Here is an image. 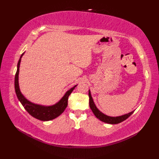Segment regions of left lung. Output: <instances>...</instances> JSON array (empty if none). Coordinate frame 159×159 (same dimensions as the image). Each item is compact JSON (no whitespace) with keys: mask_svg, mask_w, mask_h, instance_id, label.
<instances>
[{"mask_svg":"<svg viewBox=\"0 0 159 159\" xmlns=\"http://www.w3.org/2000/svg\"><path fill=\"white\" fill-rule=\"evenodd\" d=\"M89 107L91 108V109H92V112L93 113L94 115H95V116L98 118V119H99L100 121H103V122L110 124H119V123L121 122V121H124L125 120H126L127 118L128 117H130L134 112V111H133L130 113H128L127 114L123 115V116H117V117L108 116H107V115L102 113L98 109V108L96 107V104L93 102L92 97V96H91L90 90H89Z\"/></svg>","mask_w":159,"mask_h":159,"instance_id":"8db88e82","label":"left lung"}]
</instances>
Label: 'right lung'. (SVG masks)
<instances>
[{"instance_id": "1", "label": "right lung", "mask_w": 159, "mask_h": 159, "mask_svg": "<svg viewBox=\"0 0 159 159\" xmlns=\"http://www.w3.org/2000/svg\"><path fill=\"white\" fill-rule=\"evenodd\" d=\"M24 53H22V55L20 56V58L18 61V65H17V71L15 75L14 85L17 97H18L19 101L21 102L22 106L26 109V111L33 117H35L36 119L41 121H49L55 119V118L59 116L60 115L65 111L66 108L67 106L68 97L77 85L67 91L65 93V95L62 97V98L58 102H57L55 104H53L52 106L39 105V104H34L30 102V101H29L22 95L21 92H20L18 83L19 68L20 61H21V58L23 56Z\"/></svg>"}]
</instances>
